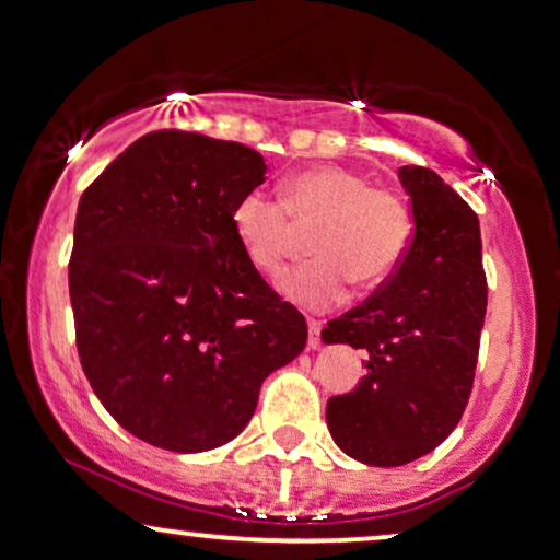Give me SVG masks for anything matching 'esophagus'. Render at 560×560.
<instances>
[{
    "label": "esophagus",
    "mask_w": 560,
    "mask_h": 560,
    "mask_svg": "<svg viewBox=\"0 0 560 560\" xmlns=\"http://www.w3.org/2000/svg\"><path fill=\"white\" fill-rule=\"evenodd\" d=\"M322 345V322L308 319V348L316 350Z\"/></svg>",
    "instance_id": "34e87169"
}]
</instances>
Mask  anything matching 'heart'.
I'll use <instances>...</instances> for the list:
<instances>
[{
    "label": "heart",
    "mask_w": 560,
    "mask_h": 560,
    "mask_svg": "<svg viewBox=\"0 0 560 560\" xmlns=\"http://www.w3.org/2000/svg\"><path fill=\"white\" fill-rule=\"evenodd\" d=\"M233 233L259 272L272 275L295 244V225L312 228V259L280 272L278 291L295 306L324 312L348 295L384 285L412 238L410 207L395 189L371 186L342 165H312L288 176L280 199L248 189L231 212Z\"/></svg>",
    "instance_id": "1"
}]
</instances>
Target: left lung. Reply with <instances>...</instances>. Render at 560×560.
<instances>
[{"label":"left lung","mask_w":560,"mask_h":560,"mask_svg":"<svg viewBox=\"0 0 560 560\" xmlns=\"http://www.w3.org/2000/svg\"><path fill=\"white\" fill-rule=\"evenodd\" d=\"M412 238L397 272L322 329L365 350V376L329 397L327 425L348 457L399 467L433 452L472 392L488 282L472 207L423 165H402Z\"/></svg>","instance_id":"left-lung-1"}]
</instances>
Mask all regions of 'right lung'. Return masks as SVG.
<instances>
[{
  "instance_id": "obj_1",
  "label": "right lung",
  "mask_w": 560,
  "mask_h": 560,
  "mask_svg": "<svg viewBox=\"0 0 560 560\" xmlns=\"http://www.w3.org/2000/svg\"><path fill=\"white\" fill-rule=\"evenodd\" d=\"M265 171L246 144L161 129L82 191L69 257L80 363L148 444L191 454L238 436L261 382L306 348L303 314L233 233Z\"/></svg>"
}]
</instances>
